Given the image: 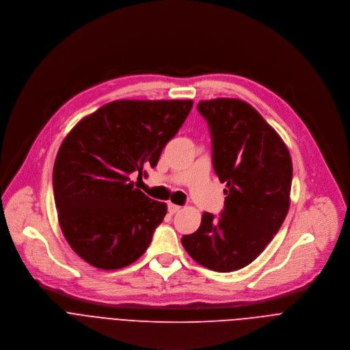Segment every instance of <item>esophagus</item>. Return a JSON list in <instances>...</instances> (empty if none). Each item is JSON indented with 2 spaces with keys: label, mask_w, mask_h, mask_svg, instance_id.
Here are the masks:
<instances>
[{
  "label": "esophagus",
  "mask_w": 350,
  "mask_h": 350,
  "mask_svg": "<svg viewBox=\"0 0 350 350\" xmlns=\"http://www.w3.org/2000/svg\"><path fill=\"white\" fill-rule=\"evenodd\" d=\"M180 209V206L179 205H176V204H172V202H168V213L170 214H176L178 211Z\"/></svg>",
  "instance_id": "1"
}]
</instances>
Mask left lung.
<instances>
[{"label": "left lung", "instance_id": "8db88e82", "mask_svg": "<svg viewBox=\"0 0 350 350\" xmlns=\"http://www.w3.org/2000/svg\"><path fill=\"white\" fill-rule=\"evenodd\" d=\"M197 110L211 132L214 171L228 189L221 215L204 213L182 245L201 266L233 271L250 265L282 228L293 161L283 139L247 102L202 100Z\"/></svg>", "mask_w": 350, "mask_h": 350}]
</instances>
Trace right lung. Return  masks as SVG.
<instances>
[{
    "label": "right lung",
    "instance_id": "1",
    "mask_svg": "<svg viewBox=\"0 0 350 350\" xmlns=\"http://www.w3.org/2000/svg\"><path fill=\"white\" fill-rule=\"evenodd\" d=\"M191 100H116L83 118L62 142L52 175L64 239L90 265L116 270L141 258L167 204L135 187L178 133Z\"/></svg>",
    "mask_w": 350,
    "mask_h": 350
}]
</instances>
